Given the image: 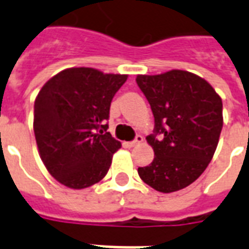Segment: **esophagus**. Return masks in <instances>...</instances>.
Returning a JSON list of instances; mask_svg holds the SVG:
<instances>
[{
  "label": "esophagus",
  "mask_w": 249,
  "mask_h": 249,
  "mask_svg": "<svg viewBox=\"0 0 249 249\" xmlns=\"http://www.w3.org/2000/svg\"><path fill=\"white\" fill-rule=\"evenodd\" d=\"M142 141H143V137L138 134V136H136L134 141H132V142H125V146H126V147H134V146H137L138 143H141Z\"/></svg>",
  "instance_id": "obj_1"
}]
</instances>
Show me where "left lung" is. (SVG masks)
I'll return each mask as SVG.
<instances>
[{"mask_svg":"<svg viewBox=\"0 0 249 249\" xmlns=\"http://www.w3.org/2000/svg\"><path fill=\"white\" fill-rule=\"evenodd\" d=\"M155 119L147 137L155 158L138 168L141 179L160 193L185 189L199 178L216 151L222 130V101L204 79L173 70L137 76Z\"/></svg>","mask_w":249,"mask_h":249,"instance_id":"8db88e82","label":"left lung"}]
</instances>
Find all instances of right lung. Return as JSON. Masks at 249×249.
Instances as JSON below:
<instances>
[{"label": "right lung", "mask_w": 249, "mask_h": 249, "mask_svg": "<svg viewBox=\"0 0 249 249\" xmlns=\"http://www.w3.org/2000/svg\"><path fill=\"white\" fill-rule=\"evenodd\" d=\"M126 75L68 68L49 80L35 101L33 130L46 169L71 189L105 177L121 143L107 132L113 95Z\"/></svg>", "instance_id": "add662e5"}]
</instances>
